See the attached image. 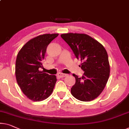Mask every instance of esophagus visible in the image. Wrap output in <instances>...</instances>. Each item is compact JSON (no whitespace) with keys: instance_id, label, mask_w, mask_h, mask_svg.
<instances>
[{"instance_id":"obj_1","label":"esophagus","mask_w":129,"mask_h":129,"mask_svg":"<svg viewBox=\"0 0 129 129\" xmlns=\"http://www.w3.org/2000/svg\"><path fill=\"white\" fill-rule=\"evenodd\" d=\"M58 75L59 77H61V78H64V77H65V76H67V74H62V73L59 72V73H58Z\"/></svg>"}]
</instances>
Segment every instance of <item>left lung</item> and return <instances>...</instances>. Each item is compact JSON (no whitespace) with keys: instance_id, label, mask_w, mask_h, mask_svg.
I'll return each instance as SVG.
<instances>
[{"instance_id":"left-lung-1","label":"left lung","mask_w":129,"mask_h":129,"mask_svg":"<svg viewBox=\"0 0 129 129\" xmlns=\"http://www.w3.org/2000/svg\"><path fill=\"white\" fill-rule=\"evenodd\" d=\"M61 37L70 46L78 59L82 61L80 67L84 71L81 78H75L71 94L82 101L93 100L103 91L110 72L108 56L104 46L86 34H64Z\"/></svg>"}]
</instances>
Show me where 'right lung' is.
I'll return each mask as SVG.
<instances>
[{"label": "right lung", "mask_w": 129, "mask_h": 129, "mask_svg": "<svg viewBox=\"0 0 129 129\" xmlns=\"http://www.w3.org/2000/svg\"><path fill=\"white\" fill-rule=\"evenodd\" d=\"M58 34H44L30 39L19 51L15 62V77L23 93L29 99L41 101L53 91L57 78L55 75L40 71L47 46Z\"/></svg>", "instance_id": "obj_1"}]
</instances>
